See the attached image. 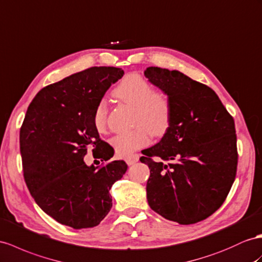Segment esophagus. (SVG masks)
<instances>
[{"instance_id":"esophagus-1","label":"esophagus","mask_w":262,"mask_h":262,"mask_svg":"<svg viewBox=\"0 0 262 262\" xmlns=\"http://www.w3.org/2000/svg\"><path fill=\"white\" fill-rule=\"evenodd\" d=\"M138 159H139V156L136 155V154H135V155L126 156V157H125V162L127 163V165L130 166V165H134L135 163H137Z\"/></svg>"}]
</instances>
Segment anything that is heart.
<instances>
[{
	"instance_id": "obj_1",
	"label": "heart",
	"mask_w": 262,
	"mask_h": 262,
	"mask_svg": "<svg viewBox=\"0 0 262 262\" xmlns=\"http://www.w3.org/2000/svg\"><path fill=\"white\" fill-rule=\"evenodd\" d=\"M120 102L134 107L133 129L117 134L111 139L114 149L122 156H129L150 143L151 134L162 136L168 129L171 117L170 102L166 94L151 91L150 84L138 74L125 76L113 92ZM94 126L99 133L108 127V108L99 102L94 112Z\"/></svg>"
}]
</instances>
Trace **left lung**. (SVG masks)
Masks as SVG:
<instances>
[{
	"mask_svg": "<svg viewBox=\"0 0 262 262\" xmlns=\"http://www.w3.org/2000/svg\"><path fill=\"white\" fill-rule=\"evenodd\" d=\"M144 75L171 107L163 138L142 150L140 162L150 169L147 201L165 219L196 224L224 204L236 178L233 118L210 87L182 72L148 67Z\"/></svg>",
	"mask_w": 262,
	"mask_h": 262,
	"instance_id": "8db88e82",
	"label": "left lung"
}]
</instances>
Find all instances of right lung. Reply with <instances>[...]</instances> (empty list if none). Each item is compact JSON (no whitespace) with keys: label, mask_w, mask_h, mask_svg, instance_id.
<instances>
[{"label":"right lung","mask_w":262,"mask_h":262,"mask_svg":"<svg viewBox=\"0 0 262 262\" xmlns=\"http://www.w3.org/2000/svg\"><path fill=\"white\" fill-rule=\"evenodd\" d=\"M124 75L118 67L99 66L63 78L39 91L19 132L26 186L41 209L74 228L99 225L113 206L110 190L127 165L114 160L87 166V150L107 162L113 147L99 138L94 112L112 84Z\"/></svg>","instance_id":"1"}]
</instances>
